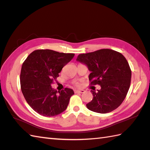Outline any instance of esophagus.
<instances>
[{
  "label": "esophagus",
  "mask_w": 150,
  "mask_h": 150,
  "mask_svg": "<svg viewBox=\"0 0 150 150\" xmlns=\"http://www.w3.org/2000/svg\"><path fill=\"white\" fill-rule=\"evenodd\" d=\"M75 92L76 93H85V91L83 90V89H81V90H76V91H75Z\"/></svg>",
  "instance_id": "1"
}]
</instances>
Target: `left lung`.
I'll return each mask as SVG.
<instances>
[{"label":"left lung","instance_id":"1","mask_svg":"<svg viewBox=\"0 0 150 150\" xmlns=\"http://www.w3.org/2000/svg\"><path fill=\"white\" fill-rule=\"evenodd\" d=\"M76 61L85 64L91 74V84L101 89L91 91L93 99L86 105L91 111L108 113L116 109L126 98L130 87L131 71L125 57L111 49L79 54Z\"/></svg>","mask_w":150,"mask_h":150}]
</instances>
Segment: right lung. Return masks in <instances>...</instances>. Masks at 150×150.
Wrapping results in <instances>:
<instances>
[{"instance_id":"obj_1","label":"right lung","mask_w":150,"mask_h":150,"mask_svg":"<svg viewBox=\"0 0 150 150\" xmlns=\"http://www.w3.org/2000/svg\"><path fill=\"white\" fill-rule=\"evenodd\" d=\"M74 54L60 53L52 50H37L23 63L20 75L21 91L29 105L44 117H54L63 112L74 94L71 88L58 91L53 83Z\"/></svg>"}]
</instances>
